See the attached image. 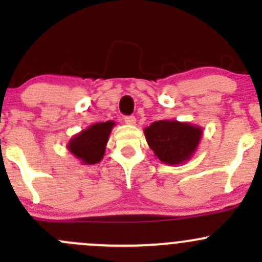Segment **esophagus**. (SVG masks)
<instances>
[{"label":"esophagus","instance_id":"1","mask_svg":"<svg viewBox=\"0 0 262 262\" xmlns=\"http://www.w3.org/2000/svg\"><path fill=\"white\" fill-rule=\"evenodd\" d=\"M124 121H125L126 124H129V125H133V124H136V116L134 115L124 116Z\"/></svg>","mask_w":262,"mask_h":262}]
</instances>
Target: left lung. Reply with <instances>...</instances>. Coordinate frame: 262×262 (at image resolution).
I'll use <instances>...</instances> for the list:
<instances>
[{
    "instance_id": "8db88e82",
    "label": "left lung",
    "mask_w": 262,
    "mask_h": 262,
    "mask_svg": "<svg viewBox=\"0 0 262 262\" xmlns=\"http://www.w3.org/2000/svg\"><path fill=\"white\" fill-rule=\"evenodd\" d=\"M144 134L161 162L178 165L190 158L196 149L202 129L176 120H157L144 129Z\"/></svg>"
}]
</instances>
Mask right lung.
I'll list each match as a JSON object with an SVG mask.
<instances>
[{
	"label": "right lung",
	"mask_w": 262,
	"mask_h": 262,
	"mask_svg": "<svg viewBox=\"0 0 262 262\" xmlns=\"http://www.w3.org/2000/svg\"><path fill=\"white\" fill-rule=\"evenodd\" d=\"M114 121L97 123L71 139L68 148L82 162L94 165L101 161Z\"/></svg>",
	"instance_id": "1"
}]
</instances>
